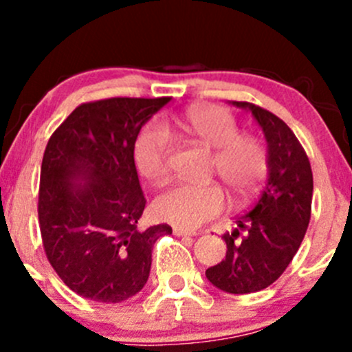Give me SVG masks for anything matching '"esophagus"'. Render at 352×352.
Segmentation results:
<instances>
[{
  "mask_svg": "<svg viewBox=\"0 0 352 352\" xmlns=\"http://www.w3.org/2000/svg\"><path fill=\"white\" fill-rule=\"evenodd\" d=\"M173 235L177 236H196L199 235L197 232H190V230H186V228H180V226H173Z\"/></svg>",
  "mask_w": 352,
  "mask_h": 352,
  "instance_id": "34e87169",
  "label": "esophagus"
}]
</instances>
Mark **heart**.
I'll use <instances>...</instances> for the list:
<instances>
[{
    "label": "heart",
    "instance_id": "obj_1",
    "mask_svg": "<svg viewBox=\"0 0 352 352\" xmlns=\"http://www.w3.org/2000/svg\"><path fill=\"white\" fill-rule=\"evenodd\" d=\"M177 124L202 146L214 150L216 173L235 196H247L264 179L267 172L264 144L254 136H242L228 110L199 105L187 110ZM168 153L166 131L160 126L144 127L134 144V162L141 177L151 184L163 182L168 172ZM223 208L225 194L216 184H175L153 201L156 218L180 228H196L219 214Z\"/></svg>",
    "mask_w": 352,
    "mask_h": 352
}]
</instances>
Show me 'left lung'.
Returning a JSON list of instances; mask_svg holds the SVG:
<instances>
[{
	"label": "left lung",
	"instance_id": "8db88e82",
	"mask_svg": "<svg viewBox=\"0 0 352 352\" xmlns=\"http://www.w3.org/2000/svg\"><path fill=\"white\" fill-rule=\"evenodd\" d=\"M267 143V180L252 208L235 218V230L221 236L226 257L206 271L218 289L248 294L271 286L293 261L310 223L314 175L293 131L278 116L248 102Z\"/></svg>",
	"mask_w": 352,
	"mask_h": 352
}]
</instances>
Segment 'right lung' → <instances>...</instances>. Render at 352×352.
I'll return each instance as SVG.
<instances>
[{"mask_svg":"<svg viewBox=\"0 0 352 352\" xmlns=\"http://www.w3.org/2000/svg\"><path fill=\"white\" fill-rule=\"evenodd\" d=\"M170 102L107 98L76 107L49 140L41 168L38 225L63 283L98 303L143 289L151 250L168 225L138 228L146 199L134 165L141 127Z\"/></svg>","mask_w":352,"mask_h":352,"instance_id":"1","label":"right lung"}]
</instances>
